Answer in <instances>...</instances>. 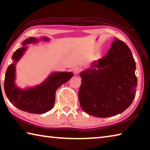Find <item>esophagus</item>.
<instances>
[{
  "label": "esophagus",
  "mask_w": 150,
  "mask_h": 150,
  "mask_svg": "<svg viewBox=\"0 0 150 150\" xmlns=\"http://www.w3.org/2000/svg\"><path fill=\"white\" fill-rule=\"evenodd\" d=\"M73 72H74V73L75 75H77L79 74V73H80L81 69L79 67H75L74 68H73Z\"/></svg>",
  "instance_id": "obj_1"
}]
</instances>
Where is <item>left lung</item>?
<instances>
[{
    "mask_svg": "<svg viewBox=\"0 0 150 150\" xmlns=\"http://www.w3.org/2000/svg\"><path fill=\"white\" fill-rule=\"evenodd\" d=\"M136 62L130 48L115 38L107 55L81 72L79 100L83 110L98 118L120 114L136 96Z\"/></svg>",
    "mask_w": 150,
    "mask_h": 150,
    "instance_id": "8db88e82",
    "label": "left lung"
}]
</instances>
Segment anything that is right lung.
I'll list each match as a JSON object with an SVG mask.
<instances>
[{"label": "right lung", "mask_w": 150, "mask_h": 150, "mask_svg": "<svg viewBox=\"0 0 150 150\" xmlns=\"http://www.w3.org/2000/svg\"><path fill=\"white\" fill-rule=\"evenodd\" d=\"M49 40L50 38L47 37L38 39L30 37L26 39L22 43V47L15 51L12 57L13 63L7 68L4 84L5 93L10 102L22 111L43 114L52 110L55 103L57 89L74 75L72 72H52L38 85L24 88L17 87L15 83L16 65L28 49L26 45Z\"/></svg>", "instance_id": "right-lung-1"}]
</instances>
